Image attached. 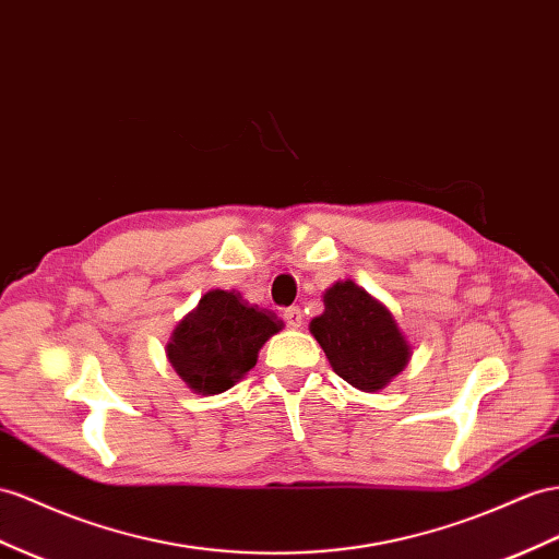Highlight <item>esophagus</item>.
<instances>
[{"instance_id":"1","label":"esophagus","mask_w":559,"mask_h":559,"mask_svg":"<svg viewBox=\"0 0 559 559\" xmlns=\"http://www.w3.org/2000/svg\"><path fill=\"white\" fill-rule=\"evenodd\" d=\"M283 321L288 323V328H299V325H302V309H299V307L283 309Z\"/></svg>"}]
</instances>
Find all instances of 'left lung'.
Returning a JSON list of instances; mask_svg holds the SVG:
<instances>
[{
	"label": "left lung",
	"instance_id": "8db88e82",
	"mask_svg": "<svg viewBox=\"0 0 559 559\" xmlns=\"http://www.w3.org/2000/svg\"><path fill=\"white\" fill-rule=\"evenodd\" d=\"M325 311L309 323L335 373L361 392H378L411 359V345L392 311L354 281H337L323 295Z\"/></svg>",
	"mask_w": 559,
	"mask_h": 559
}]
</instances>
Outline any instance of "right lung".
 I'll return each instance as SVG.
<instances>
[{
    "instance_id": "right-lung-1",
    "label": "right lung",
    "mask_w": 559,
    "mask_h": 559,
    "mask_svg": "<svg viewBox=\"0 0 559 559\" xmlns=\"http://www.w3.org/2000/svg\"><path fill=\"white\" fill-rule=\"evenodd\" d=\"M283 321L248 305L236 290H210L186 313L167 342V359L195 394H222L257 364L264 342Z\"/></svg>"
}]
</instances>
